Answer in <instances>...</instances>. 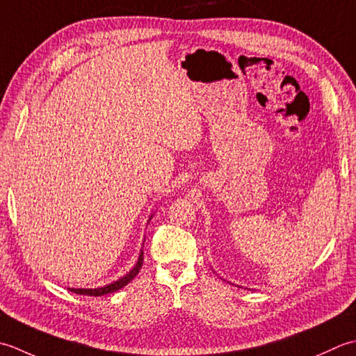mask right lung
<instances>
[{"label": "right lung", "instance_id": "right-lung-1", "mask_svg": "<svg viewBox=\"0 0 356 356\" xmlns=\"http://www.w3.org/2000/svg\"><path fill=\"white\" fill-rule=\"evenodd\" d=\"M143 255H144V253L141 252V253H140V258H138L136 266L126 275V277H122V278H120L118 281L112 282V284H107V286H104V287H98V289H70V287H69V290H70V292H74V293L86 295V296H103V295H107V293L117 292V290H120L121 287H124L126 284H129V282L136 277V273L140 272L141 266H143V261H144V257H143Z\"/></svg>", "mask_w": 356, "mask_h": 356}]
</instances>
